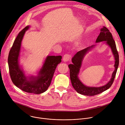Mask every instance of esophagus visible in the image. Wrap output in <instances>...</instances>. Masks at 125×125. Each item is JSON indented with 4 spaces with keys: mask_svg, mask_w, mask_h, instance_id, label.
I'll return each instance as SVG.
<instances>
[{
    "mask_svg": "<svg viewBox=\"0 0 125 125\" xmlns=\"http://www.w3.org/2000/svg\"><path fill=\"white\" fill-rule=\"evenodd\" d=\"M71 58V56L70 55H69V54H65L63 56V61L64 62H68L70 60Z\"/></svg>",
    "mask_w": 125,
    "mask_h": 125,
    "instance_id": "obj_1",
    "label": "esophagus"
}]
</instances>
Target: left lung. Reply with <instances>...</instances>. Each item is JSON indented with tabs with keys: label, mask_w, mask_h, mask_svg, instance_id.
Returning <instances> with one entry per match:
<instances>
[{
	"label": "left lung",
	"mask_w": 125,
	"mask_h": 125,
	"mask_svg": "<svg viewBox=\"0 0 125 125\" xmlns=\"http://www.w3.org/2000/svg\"><path fill=\"white\" fill-rule=\"evenodd\" d=\"M102 41H105L106 44L109 46L115 58V70L112 73L111 78L107 84L100 87H92L84 85L78 78V75L81 66L82 60L85 55L94 45L88 47L78 52L72 58V62L73 63L68 65V67L70 70V78L72 85L74 89L79 94L88 96H93L98 94L108 89L113 83L119 63V55L117 50L115 42L113 38L112 34L105 27L101 29V32L96 40V43Z\"/></svg>",
	"instance_id": "obj_1"
}]
</instances>
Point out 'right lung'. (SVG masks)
I'll use <instances>...</instances> for the list:
<instances>
[{
  "label": "right lung",
  "instance_id": "obj_1",
  "mask_svg": "<svg viewBox=\"0 0 125 125\" xmlns=\"http://www.w3.org/2000/svg\"><path fill=\"white\" fill-rule=\"evenodd\" d=\"M29 28L27 26L19 33L10 49L8 58L9 73L12 82L18 88L27 93L40 94L45 92L50 85L56 68L61 62L62 57L47 56L37 76H25L19 64V57L22 38Z\"/></svg>",
  "mask_w": 125,
  "mask_h": 125
}]
</instances>
